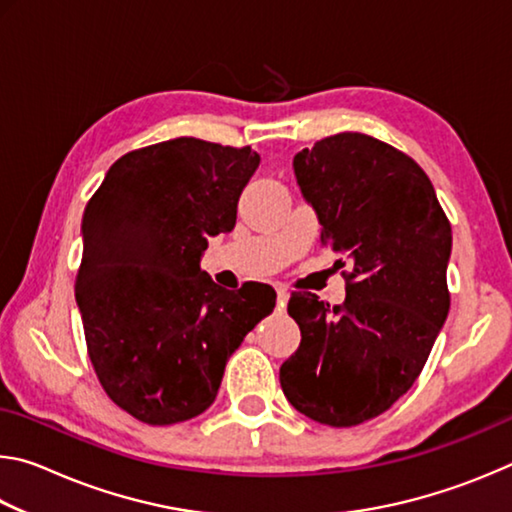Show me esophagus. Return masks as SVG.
<instances>
[{
    "label": "esophagus",
    "mask_w": 512,
    "mask_h": 512,
    "mask_svg": "<svg viewBox=\"0 0 512 512\" xmlns=\"http://www.w3.org/2000/svg\"><path fill=\"white\" fill-rule=\"evenodd\" d=\"M287 302H289V293L284 289H277V311L287 309Z\"/></svg>",
    "instance_id": "esophagus-1"
}]
</instances>
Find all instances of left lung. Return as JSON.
I'll return each instance as SVG.
<instances>
[{
  "instance_id": "obj_1",
  "label": "left lung",
  "mask_w": 512,
  "mask_h": 512,
  "mask_svg": "<svg viewBox=\"0 0 512 512\" xmlns=\"http://www.w3.org/2000/svg\"><path fill=\"white\" fill-rule=\"evenodd\" d=\"M293 173L320 244L352 271L343 305L291 296L302 341L280 384L307 418L354 427L391 409L427 363L449 311L452 225L427 173L370 135L325 137L293 158Z\"/></svg>"
}]
</instances>
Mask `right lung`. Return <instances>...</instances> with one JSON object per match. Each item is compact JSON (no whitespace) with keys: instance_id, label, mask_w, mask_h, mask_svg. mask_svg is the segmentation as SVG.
Here are the masks:
<instances>
[{"instance_id":"1","label":"right lung","mask_w":512,"mask_h":512,"mask_svg":"<svg viewBox=\"0 0 512 512\" xmlns=\"http://www.w3.org/2000/svg\"><path fill=\"white\" fill-rule=\"evenodd\" d=\"M257 167L250 146L178 137L119 158L85 207L76 305L101 386L137 420L210 409L225 363L275 307L268 284L228 291L201 271Z\"/></svg>"}]
</instances>
